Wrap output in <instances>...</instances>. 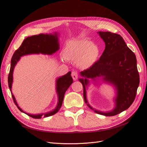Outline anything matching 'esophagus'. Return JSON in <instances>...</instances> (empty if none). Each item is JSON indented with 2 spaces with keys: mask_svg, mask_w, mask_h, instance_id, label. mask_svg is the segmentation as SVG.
Returning <instances> with one entry per match:
<instances>
[{
  "mask_svg": "<svg viewBox=\"0 0 147 147\" xmlns=\"http://www.w3.org/2000/svg\"><path fill=\"white\" fill-rule=\"evenodd\" d=\"M72 77L74 79V80H76L78 78V73L77 72H75V71H73L72 72Z\"/></svg>",
  "mask_w": 147,
  "mask_h": 147,
  "instance_id": "34e87169",
  "label": "esophagus"
}]
</instances>
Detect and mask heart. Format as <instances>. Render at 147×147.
<instances>
[{"label":"heart","mask_w":147,"mask_h":147,"mask_svg":"<svg viewBox=\"0 0 147 147\" xmlns=\"http://www.w3.org/2000/svg\"><path fill=\"white\" fill-rule=\"evenodd\" d=\"M64 53L67 59L77 61V65L82 69H88L98 59L100 50L92 42L81 39L69 42Z\"/></svg>","instance_id":"1"}]
</instances>
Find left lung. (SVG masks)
Listing matches in <instances>:
<instances>
[{
    "label": "left lung",
    "instance_id": "8db88e82",
    "mask_svg": "<svg viewBox=\"0 0 147 147\" xmlns=\"http://www.w3.org/2000/svg\"><path fill=\"white\" fill-rule=\"evenodd\" d=\"M105 42V50L100 59L89 69L80 72L79 81L83 87V97L86 105L94 112L104 116H114L127 110L133 103L140 83L136 55L123 37L110 32H98ZM113 85L116 90L115 108L109 112L93 109L86 99L89 79L97 82L99 78Z\"/></svg>",
    "mask_w": 147,
    "mask_h": 147
}]
</instances>
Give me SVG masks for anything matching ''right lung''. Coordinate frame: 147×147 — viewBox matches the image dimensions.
I'll use <instances>...</instances> for the list:
<instances>
[{
  "mask_svg": "<svg viewBox=\"0 0 147 147\" xmlns=\"http://www.w3.org/2000/svg\"><path fill=\"white\" fill-rule=\"evenodd\" d=\"M59 49V44L58 41V34L55 32L54 34H40L33 36L28 37L24 39L20 48L15 51L13 54L11 60V66L10 73L8 77V87L11 93L13 102L17 106L21 112L28 115V116L35 119H40L42 117H48L55 115L58 112L61 107L62 104L64 99L65 92L69 87L73 83V79L71 77V72L60 77L56 79V90L58 97V102L56 107L51 112H48L45 113L32 115L25 112L22 110L17 104L15 97L11 92V87L13 83V73L15 67L18 62L20 59L21 56L31 54H43L51 55L56 53Z\"/></svg>",
  "mask_w": 147,
  "mask_h": 147,
  "instance_id": "right-lung-1",
  "label": "right lung"
}]
</instances>
